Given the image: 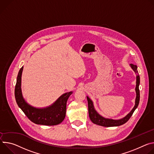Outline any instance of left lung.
Here are the masks:
<instances>
[{
  "label": "left lung",
  "mask_w": 154,
  "mask_h": 154,
  "mask_svg": "<svg viewBox=\"0 0 154 154\" xmlns=\"http://www.w3.org/2000/svg\"><path fill=\"white\" fill-rule=\"evenodd\" d=\"M131 68H132V70L134 72V73L136 74V88H135V91H136V99H135V105L133 107V108L131 109V111L124 117L120 119H117V120H115V119H108V118H105L101 116L100 114H98V112L95 110L93 101H92L91 99L89 97L87 96V99H88V110H89V116L90 117V119L91 121L97 125H100V126H103V127H117V126H120L125 123H126L128 120L132 116L133 113L135 111V109L137 108L138 105H139V102H140V90H139V86H140V76L138 74V72L137 70V66L136 65L133 64H130Z\"/></svg>",
  "instance_id": "left-lung-1"
}]
</instances>
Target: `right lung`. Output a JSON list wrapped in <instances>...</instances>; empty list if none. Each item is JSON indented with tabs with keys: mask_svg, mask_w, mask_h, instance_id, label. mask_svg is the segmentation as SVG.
<instances>
[{
	"mask_svg": "<svg viewBox=\"0 0 154 154\" xmlns=\"http://www.w3.org/2000/svg\"><path fill=\"white\" fill-rule=\"evenodd\" d=\"M23 66L21 68L17 76L14 89L16 103L30 120L36 124L56 125L60 124L65 117L66 101L73 92L62 94L54 103L46 108H38L27 103L21 91V76Z\"/></svg>",
	"mask_w": 154,
	"mask_h": 154,
	"instance_id": "add662e5",
	"label": "right lung"
}]
</instances>
